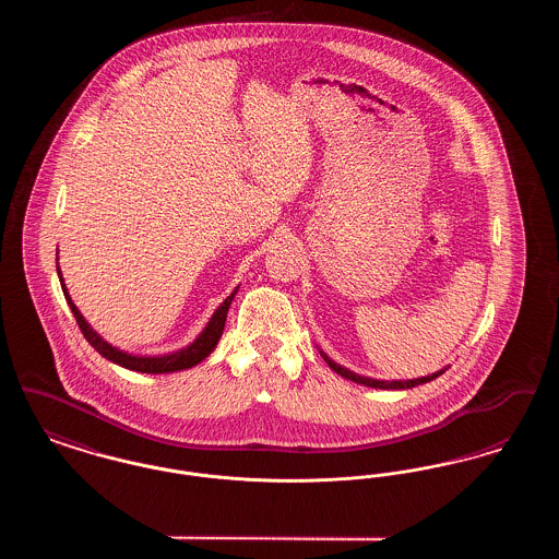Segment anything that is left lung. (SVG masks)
I'll return each instance as SVG.
<instances>
[{
  "label": "left lung",
  "instance_id": "8db88e82",
  "mask_svg": "<svg viewBox=\"0 0 559 559\" xmlns=\"http://www.w3.org/2000/svg\"><path fill=\"white\" fill-rule=\"evenodd\" d=\"M320 356L326 360V365L333 369V371L337 372V374H342V377H346L349 381H356V383H360V385H367V388H379V390H408V388H415V385H421V383H427V381H431V379H436V377H440L442 371L431 372V374H427V377H419V379H406V381H381V379H371V377H362V374H356V372L347 371L344 369L342 365H337V362H333L324 352H320Z\"/></svg>",
  "mask_w": 559,
  "mask_h": 559
}]
</instances>
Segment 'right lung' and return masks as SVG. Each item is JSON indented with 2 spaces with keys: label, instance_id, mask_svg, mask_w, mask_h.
Segmentation results:
<instances>
[{
  "label": "right lung",
  "instance_id": "obj_1",
  "mask_svg": "<svg viewBox=\"0 0 559 559\" xmlns=\"http://www.w3.org/2000/svg\"><path fill=\"white\" fill-rule=\"evenodd\" d=\"M58 276H60L62 293H64V297H67V301H69V306H71V312H73V317H75L78 324H80L83 337L90 342V346L94 347L98 354H103L107 360L119 365V367H123V369L138 372H155V374H159V372L185 371V369H190V367L199 365L201 360H205V358L212 354L213 347L217 346L219 337H222L228 308H230L235 295L239 292V287H237L235 292L230 293V295L219 304V308L213 312L210 324L203 329V333H201L190 346L185 347V349H178V352H174V354H165V356H132V354H128V352H121V349H117V347L107 344V342L85 322V319L81 317L80 310H78V306L73 304L71 295L67 292V287H64L60 267H58Z\"/></svg>",
  "mask_w": 559,
  "mask_h": 559
}]
</instances>
